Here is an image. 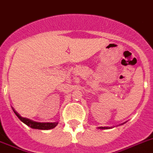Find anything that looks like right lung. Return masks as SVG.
<instances>
[{
  "label": "right lung",
  "mask_w": 153,
  "mask_h": 153,
  "mask_svg": "<svg viewBox=\"0 0 153 153\" xmlns=\"http://www.w3.org/2000/svg\"><path fill=\"white\" fill-rule=\"evenodd\" d=\"M22 121L24 123H26L27 126H29L31 128H33V129H39V130H49V129H52L54 127L56 126L57 124L55 123H36V122H31L30 120L26 119V118H21Z\"/></svg>",
  "instance_id": "1"
}]
</instances>
